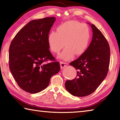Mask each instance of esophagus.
I'll list each match as a JSON object with an SVG mask.
<instances>
[{"label":"esophagus","instance_id":"esophagus-1","mask_svg":"<svg viewBox=\"0 0 120 120\" xmlns=\"http://www.w3.org/2000/svg\"><path fill=\"white\" fill-rule=\"evenodd\" d=\"M60 67L61 69H64V68L66 67L67 66H68V64L66 62H60Z\"/></svg>","mask_w":120,"mask_h":120}]
</instances>
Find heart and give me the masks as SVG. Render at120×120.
Masks as SVG:
<instances>
[{
    "mask_svg": "<svg viewBox=\"0 0 120 120\" xmlns=\"http://www.w3.org/2000/svg\"><path fill=\"white\" fill-rule=\"evenodd\" d=\"M90 38L88 26L76 21L64 22L58 26L56 32L52 31L48 36V43L50 50L58 54L66 46L60 58L69 60L75 55L82 54L88 48Z\"/></svg>",
    "mask_w": 120,
    "mask_h": 120,
    "instance_id": "b5f03b06",
    "label": "heart"
}]
</instances>
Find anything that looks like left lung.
Masks as SVG:
<instances>
[{
	"mask_svg": "<svg viewBox=\"0 0 120 120\" xmlns=\"http://www.w3.org/2000/svg\"><path fill=\"white\" fill-rule=\"evenodd\" d=\"M90 24L93 38L86 51L70 63L77 70V77L67 80L65 87L73 96L84 97L93 93L106 77L110 49L106 38L94 24Z\"/></svg>",
	"mask_w": 120,
	"mask_h": 120,
	"instance_id": "8db88e82",
	"label": "left lung"
}]
</instances>
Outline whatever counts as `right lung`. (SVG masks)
Masks as SVG:
<instances>
[{
	"label": "right lung",
	"mask_w": 120,
	"mask_h": 120,
	"mask_svg": "<svg viewBox=\"0 0 120 120\" xmlns=\"http://www.w3.org/2000/svg\"><path fill=\"white\" fill-rule=\"evenodd\" d=\"M56 17L30 21L16 34L9 49V66L12 75L23 90L39 93L49 84L53 75L59 71L58 61L49 51L48 36Z\"/></svg>",
	"instance_id": "right-lung-1"
}]
</instances>
